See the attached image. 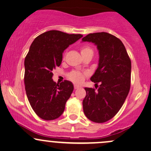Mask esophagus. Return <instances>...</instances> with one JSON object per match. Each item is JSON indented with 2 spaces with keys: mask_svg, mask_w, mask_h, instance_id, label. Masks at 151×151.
<instances>
[{
  "mask_svg": "<svg viewBox=\"0 0 151 151\" xmlns=\"http://www.w3.org/2000/svg\"><path fill=\"white\" fill-rule=\"evenodd\" d=\"M80 87H81V86H80V85H74V89H78V88H80Z\"/></svg>",
  "mask_w": 151,
  "mask_h": 151,
  "instance_id": "34e87169",
  "label": "esophagus"
}]
</instances>
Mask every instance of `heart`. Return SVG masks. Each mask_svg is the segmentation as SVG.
Segmentation results:
<instances>
[{"label": "heart", "instance_id": "heart-1", "mask_svg": "<svg viewBox=\"0 0 151 151\" xmlns=\"http://www.w3.org/2000/svg\"><path fill=\"white\" fill-rule=\"evenodd\" d=\"M81 53L82 57H85L86 55H93L94 51L90 46L85 45L81 48ZM85 77V74L78 71H72L68 74V78L74 83H81L83 81Z\"/></svg>", "mask_w": 151, "mask_h": 151}]
</instances>
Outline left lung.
I'll return each instance as SVG.
<instances>
[{"instance_id":"1","label":"left lung","mask_w":151,"mask_h":151,"mask_svg":"<svg viewBox=\"0 0 151 151\" xmlns=\"http://www.w3.org/2000/svg\"><path fill=\"white\" fill-rule=\"evenodd\" d=\"M82 40L96 45L99 55L98 67L90 78L95 88H85L83 111L92 122H105L118 113L128 95L131 60L122 41L110 33H90Z\"/></svg>"}]
</instances>
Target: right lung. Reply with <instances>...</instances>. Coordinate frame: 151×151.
I'll list each match as a JSON object with an SVG mask.
<instances>
[{
  "label": "right lung",
  "mask_w": 151,
  "mask_h": 151,
  "mask_svg": "<svg viewBox=\"0 0 151 151\" xmlns=\"http://www.w3.org/2000/svg\"><path fill=\"white\" fill-rule=\"evenodd\" d=\"M82 37L52 30L39 35L31 45L24 60L25 90L31 106L43 120H55L64 112L73 85L68 81L56 83L52 70L60 66L64 50Z\"/></svg>",
  "instance_id": "add662e5"
}]
</instances>
